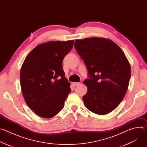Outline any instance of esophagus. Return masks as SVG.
<instances>
[{"mask_svg": "<svg viewBox=\"0 0 147 147\" xmlns=\"http://www.w3.org/2000/svg\"><path fill=\"white\" fill-rule=\"evenodd\" d=\"M74 86H78L80 84V82H74Z\"/></svg>", "mask_w": 147, "mask_h": 147, "instance_id": "34e87169", "label": "esophagus"}]
</instances>
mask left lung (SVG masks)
<instances>
[{
  "instance_id": "8db88e82",
  "label": "left lung",
  "mask_w": 147,
  "mask_h": 147,
  "mask_svg": "<svg viewBox=\"0 0 147 147\" xmlns=\"http://www.w3.org/2000/svg\"><path fill=\"white\" fill-rule=\"evenodd\" d=\"M74 47L84 60L88 78L82 96L91 112L106 115L120 103L128 89L131 77L129 62L120 47L110 39L93 37L75 41Z\"/></svg>"
}]
</instances>
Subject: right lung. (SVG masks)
Returning <instances> with one entry per match:
<instances>
[{
  "label": "right lung",
  "instance_id": "1",
  "mask_svg": "<svg viewBox=\"0 0 147 147\" xmlns=\"http://www.w3.org/2000/svg\"><path fill=\"white\" fill-rule=\"evenodd\" d=\"M74 40L50 41L36 47L26 57L20 71V84L28 107L38 116L59 113L71 91L62 62Z\"/></svg>",
  "mask_w": 147,
  "mask_h": 147
}]
</instances>
